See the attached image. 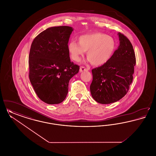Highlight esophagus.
Masks as SVG:
<instances>
[{
  "label": "esophagus",
  "instance_id": "34e87169",
  "mask_svg": "<svg viewBox=\"0 0 156 156\" xmlns=\"http://www.w3.org/2000/svg\"><path fill=\"white\" fill-rule=\"evenodd\" d=\"M85 71H88V68H87L84 67H80V73H82V72Z\"/></svg>",
  "mask_w": 156,
  "mask_h": 156
}]
</instances>
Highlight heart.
Returning a JSON list of instances; mask_svg holds the SVG:
<instances>
[{"label": "heart", "mask_w": 156, "mask_h": 156, "mask_svg": "<svg viewBox=\"0 0 156 156\" xmlns=\"http://www.w3.org/2000/svg\"><path fill=\"white\" fill-rule=\"evenodd\" d=\"M78 43L71 41L67 50L71 58L78 62L87 51L89 61L95 66L106 64L113 57L116 49V43L113 37L100 32H93L78 37Z\"/></svg>", "instance_id": "obj_1"}]
</instances>
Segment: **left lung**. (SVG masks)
Listing matches in <instances>:
<instances>
[{"instance_id": "left-lung-1", "label": "left lung", "mask_w": 156, "mask_h": 156, "mask_svg": "<svg viewBox=\"0 0 156 156\" xmlns=\"http://www.w3.org/2000/svg\"><path fill=\"white\" fill-rule=\"evenodd\" d=\"M119 45L106 64L92 70L90 85L94 99L101 104L116 102L127 93L133 81L136 57L129 40L118 33Z\"/></svg>"}]
</instances>
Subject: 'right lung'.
<instances>
[{"instance_id": "right-lung-1", "label": "right lung", "mask_w": 156, "mask_h": 156, "mask_svg": "<svg viewBox=\"0 0 156 156\" xmlns=\"http://www.w3.org/2000/svg\"><path fill=\"white\" fill-rule=\"evenodd\" d=\"M73 28L51 27L40 33L30 48V82L38 97L47 104L61 103L67 97L69 81L80 66L71 62L67 45Z\"/></svg>"}]
</instances>
